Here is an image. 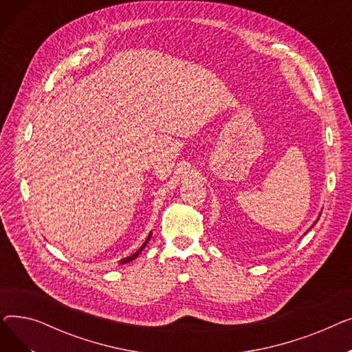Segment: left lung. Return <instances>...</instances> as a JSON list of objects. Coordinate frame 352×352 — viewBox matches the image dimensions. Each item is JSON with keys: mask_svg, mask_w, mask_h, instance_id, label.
Returning a JSON list of instances; mask_svg holds the SVG:
<instances>
[{"mask_svg": "<svg viewBox=\"0 0 352 352\" xmlns=\"http://www.w3.org/2000/svg\"><path fill=\"white\" fill-rule=\"evenodd\" d=\"M317 221H318V219H317ZM317 221H316V223H317ZM309 230H311V228H309ZM309 230H308V231H309Z\"/></svg>", "mask_w": 352, "mask_h": 352, "instance_id": "obj_1", "label": "left lung"}]
</instances>
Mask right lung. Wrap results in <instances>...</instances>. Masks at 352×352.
<instances>
[{"label":"right lung","instance_id":"right-lung-1","mask_svg":"<svg viewBox=\"0 0 352 352\" xmlns=\"http://www.w3.org/2000/svg\"><path fill=\"white\" fill-rule=\"evenodd\" d=\"M150 238H151V232H150V235H148V238L145 239V243H144V244H142V245L140 247V250H138L137 252H134L133 255H129V256H125V258H122V260L120 261V264H125V263H129V261H133V260H135V258H137V256L140 255V252H141V251H142V250L145 248V245L148 244V241H150Z\"/></svg>","mask_w":352,"mask_h":352}]
</instances>
